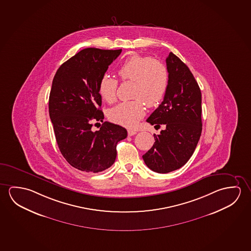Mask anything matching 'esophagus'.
I'll use <instances>...</instances> for the list:
<instances>
[{
    "instance_id": "34e87169",
    "label": "esophagus",
    "mask_w": 251,
    "mask_h": 251,
    "mask_svg": "<svg viewBox=\"0 0 251 251\" xmlns=\"http://www.w3.org/2000/svg\"><path fill=\"white\" fill-rule=\"evenodd\" d=\"M128 136H133L135 135L136 133H137V131H134V130H128Z\"/></svg>"
}]
</instances>
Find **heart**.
Returning a JSON list of instances; mask_svg holds the SVG:
<instances>
[{"instance_id": "1", "label": "heart", "mask_w": 251, "mask_h": 251, "mask_svg": "<svg viewBox=\"0 0 251 251\" xmlns=\"http://www.w3.org/2000/svg\"><path fill=\"white\" fill-rule=\"evenodd\" d=\"M118 75L126 81H133L132 98L128 102H122L112 108L109 119L114 123L126 127H132L146 114L145 104L155 106L163 100L168 85V72L165 64L159 60L140 55H132L118 68ZM118 81L109 75L100 79L99 91L107 103L116 100Z\"/></svg>"}]
</instances>
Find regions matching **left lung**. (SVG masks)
I'll list each match as a JSON object with an SVG mask.
<instances>
[{
	"mask_svg": "<svg viewBox=\"0 0 251 251\" xmlns=\"http://www.w3.org/2000/svg\"><path fill=\"white\" fill-rule=\"evenodd\" d=\"M168 85L162 103L147 122L165 125L144 161L151 170L167 174L183 167L193 155L202 130L201 92L189 68L170 52L166 59Z\"/></svg>",
	"mask_w": 251,
	"mask_h": 251,
	"instance_id": "8db88e82",
	"label": "left lung"
}]
</instances>
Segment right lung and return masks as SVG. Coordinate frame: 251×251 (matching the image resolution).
Segmentation results:
<instances>
[{"instance_id":"obj_1","label":"right lung","mask_w":251,"mask_h":251,"mask_svg":"<svg viewBox=\"0 0 251 251\" xmlns=\"http://www.w3.org/2000/svg\"><path fill=\"white\" fill-rule=\"evenodd\" d=\"M121 51L82 50L58 68L52 81L49 112L56 142L68 163L80 171L109 168L117 144L127 137L125 128L106 121L100 130H92V124L103 120L100 79Z\"/></svg>"}]
</instances>
